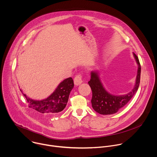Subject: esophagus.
<instances>
[{"label":"esophagus","mask_w":157,"mask_h":157,"mask_svg":"<svg viewBox=\"0 0 157 157\" xmlns=\"http://www.w3.org/2000/svg\"><path fill=\"white\" fill-rule=\"evenodd\" d=\"M82 82V76L80 75H77L75 79H74V84L76 86H79L80 85L81 83Z\"/></svg>","instance_id":"34e87169"}]
</instances>
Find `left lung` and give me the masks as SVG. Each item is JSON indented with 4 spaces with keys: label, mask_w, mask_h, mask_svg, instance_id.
I'll list each match as a JSON object with an SVG mask.
<instances>
[{
    "label": "left lung",
    "mask_w": 157,
    "mask_h": 157,
    "mask_svg": "<svg viewBox=\"0 0 157 157\" xmlns=\"http://www.w3.org/2000/svg\"><path fill=\"white\" fill-rule=\"evenodd\" d=\"M138 65L137 75L133 89L125 95H115L108 92L105 88L98 70H92L90 73V80L88 82L92 91L91 100L93 109L98 113L103 115H109L116 113L125 106L136 93L140 82L141 65L137 56L133 53Z\"/></svg>",
    "instance_id": "left-lung-1"
}]
</instances>
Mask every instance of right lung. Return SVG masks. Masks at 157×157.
<instances>
[{
  "label": "right lung",
  "instance_id": "1",
  "mask_svg": "<svg viewBox=\"0 0 157 157\" xmlns=\"http://www.w3.org/2000/svg\"><path fill=\"white\" fill-rule=\"evenodd\" d=\"M73 87L74 83L71 78L65 79L48 97L41 100H33L29 97L21 89L20 90L26 98L29 108L40 113L56 114L62 111L66 107Z\"/></svg>",
  "mask_w": 157,
  "mask_h": 157
}]
</instances>
